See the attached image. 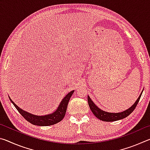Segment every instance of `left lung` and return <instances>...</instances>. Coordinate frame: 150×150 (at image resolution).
<instances>
[{
	"instance_id": "obj_1",
	"label": "left lung",
	"mask_w": 150,
	"mask_h": 150,
	"mask_svg": "<svg viewBox=\"0 0 150 150\" xmlns=\"http://www.w3.org/2000/svg\"><path fill=\"white\" fill-rule=\"evenodd\" d=\"M142 92H143V91H142ZM142 92L141 93L140 95H139L138 98L136 100L135 103H134L130 108H129L128 109H127V110L122 112L111 113V112H108L102 110L101 109L98 108V106H96L95 104L93 103V101L91 99L89 96H88L87 97L88 106H89L90 109L91 110V111H92V112L94 114V115L100 120L105 121V122H113V121L121 120V119H123L130 115V114L134 111V109L136 108L139 99H140Z\"/></svg>"
}]
</instances>
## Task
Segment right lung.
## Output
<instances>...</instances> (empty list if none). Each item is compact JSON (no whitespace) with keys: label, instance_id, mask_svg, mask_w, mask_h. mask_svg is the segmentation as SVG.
I'll list each match as a JSON object with an SVG mask.
<instances>
[{"label":"right lung","instance_id":"1","mask_svg":"<svg viewBox=\"0 0 150 150\" xmlns=\"http://www.w3.org/2000/svg\"><path fill=\"white\" fill-rule=\"evenodd\" d=\"M74 93V91H72L66 95L64 98H63L62 102L60 103L59 106H58L56 110L54 111V112L47 115L44 116H37L34 115H32L28 112L23 110L22 109L19 108L13 101L11 100V98H9L12 103L13 104L14 106L16 107L17 110L19 112L20 115L26 119V120L29 122L34 125L40 126H47L54 125L55 124L59 122L60 121L62 120V119L64 118L65 115L66 110H67L68 103L70 100V98L71 97L73 93Z\"/></svg>","mask_w":150,"mask_h":150}]
</instances>
